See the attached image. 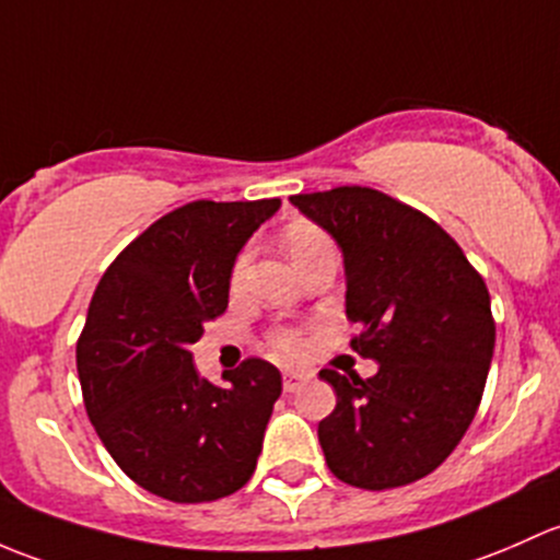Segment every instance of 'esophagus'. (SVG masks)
Masks as SVG:
<instances>
[{
    "instance_id": "1",
    "label": "esophagus",
    "mask_w": 560,
    "mask_h": 560,
    "mask_svg": "<svg viewBox=\"0 0 560 560\" xmlns=\"http://www.w3.org/2000/svg\"><path fill=\"white\" fill-rule=\"evenodd\" d=\"M307 380H310L307 372H296V369H288V372H282V388H285L288 394H293V390L302 388Z\"/></svg>"
}]
</instances>
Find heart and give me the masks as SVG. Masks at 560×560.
Listing matches in <instances>:
<instances>
[{
	"mask_svg": "<svg viewBox=\"0 0 560 560\" xmlns=\"http://www.w3.org/2000/svg\"><path fill=\"white\" fill-rule=\"evenodd\" d=\"M320 242H328L326 234H323L318 226H313V223H293V226L285 232V245H288V253H291V258L296 256V253L320 245ZM242 264H245V258H240L237 267H234V275H240ZM272 345L278 353L288 355V359H293V355H302V350H304L302 337H296V334H291V331L275 334Z\"/></svg>",
	"mask_w": 560,
	"mask_h": 560,
	"instance_id": "b5f03b06",
	"label": "heart"
}]
</instances>
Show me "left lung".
Instances as JSON below:
<instances>
[{
	"label": "left lung",
	"mask_w": 560,
	"mask_h": 560,
	"mask_svg": "<svg viewBox=\"0 0 560 560\" xmlns=\"http://www.w3.org/2000/svg\"><path fill=\"white\" fill-rule=\"evenodd\" d=\"M345 258L350 348L372 377L320 369L337 407L318 423L337 480L364 491L409 486L455 451L480 407L495 323L486 280L451 234L415 207L361 186L296 194Z\"/></svg>",
	"instance_id": "obj_1"
}]
</instances>
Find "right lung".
<instances>
[{"mask_svg": "<svg viewBox=\"0 0 560 560\" xmlns=\"http://www.w3.org/2000/svg\"><path fill=\"white\" fill-rule=\"evenodd\" d=\"M280 199L191 201L118 253L78 339L85 412L126 477L177 504L240 491L256 471L282 377L245 359L199 377L191 345L226 313L234 261Z\"/></svg>", "mask_w": 560, "mask_h": 560, "instance_id": "right-lung-1", "label": "right lung"}]
</instances>
